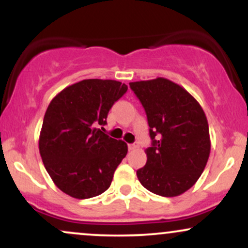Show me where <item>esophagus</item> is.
<instances>
[{"label": "esophagus", "instance_id": "esophagus-1", "mask_svg": "<svg viewBox=\"0 0 248 248\" xmlns=\"http://www.w3.org/2000/svg\"><path fill=\"white\" fill-rule=\"evenodd\" d=\"M139 143L138 142H134V143H129L128 144V148H129V150H136V149H139Z\"/></svg>", "mask_w": 248, "mask_h": 248}]
</instances>
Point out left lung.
<instances>
[{
    "instance_id": "left-lung-1",
    "label": "left lung",
    "mask_w": 248,
    "mask_h": 248,
    "mask_svg": "<svg viewBox=\"0 0 248 248\" xmlns=\"http://www.w3.org/2000/svg\"><path fill=\"white\" fill-rule=\"evenodd\" d=\"M146 110L152 146L146 166L136 171L155 195L175 197L201 177L211 142L203 108L187 91L166 78L129 82Z\"/></svg>"
}]
</instances>
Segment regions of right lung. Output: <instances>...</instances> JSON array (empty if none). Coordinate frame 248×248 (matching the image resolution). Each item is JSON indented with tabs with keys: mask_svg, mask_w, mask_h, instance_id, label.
<instances>
[{
	"mask_svg": "<svg viewBox=\"0 0 248 248\" xmlns=\"http://www.w3.org/2000/svg\"><path fill=\"white\" fill-rule=\"evenodd\" d=\"M128 87L116 80L86 79L64 88L50 102L39 135V153L53 183L73 198L101 195L128 147L99 126Z\"/></svg>",
	"mask_w": 248,
	"mask_h": 248,
	"instance_id": "add662e5",
	"label": "right lung"
}]
</instances>
